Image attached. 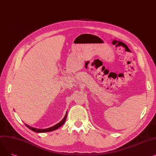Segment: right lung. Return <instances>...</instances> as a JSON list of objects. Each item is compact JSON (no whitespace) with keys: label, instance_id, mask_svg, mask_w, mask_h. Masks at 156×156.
I'll return each mask as SVG.
<instances>
[{"label":"right lung","instance_id":"right-lung-1","mask_svg":"<svg viewBox=\"0 0 156 156\" xmlns=\"http://www.w3.org/2000/svg\"><path fill=\"white\" fill-rule=\"evenodd\" d=\"M67 114H68V112H66V115L64 116V118L62 119V120L61 121H60L59 123L56 124L55 125L51 127V128H45V129H39V128H34V127H31L27 124H25V125L31 130L34 131V132H36V133H44V132H51V131H54L55 129H57V128H59V127H61L64 123V122L66 121V119L67 118Z\"/></svg>","mask_w":156,"mask_h":156}]
</instances>
